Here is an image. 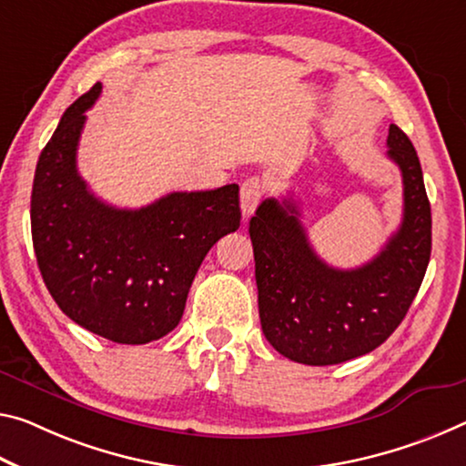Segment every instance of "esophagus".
Wrapping results in <instances>:
<instances>
[{
    "label": "esophagus",
    "mask_w": 466,
    "mask_h": 466,
    "mask_svg": "<svg viewBox=\"0 0 466 466\" xmlns=\"http://www.w3.org/2000/svg\"><path fill=\"white\" fill-rule=\"evenodd\" d=\"M263 197V184L259 178H248L240 187V209L242 216L248 218L257 209Z\"/></svg>",
    "instance_id": "esophagus-1"
}]
</instances>
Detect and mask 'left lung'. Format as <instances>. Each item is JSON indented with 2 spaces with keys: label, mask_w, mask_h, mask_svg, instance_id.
Listing matches in <instances>:
<instances>
[{
  "label": "left lung",
  "mask_w": 466,
  "mask_h": 466,
  "mask_svg": "<svg viewBox=\"0 0 466 466\" xmlns=\"http://www.w3.org/2000/svg\"><path fill=\"white\" fill-rule=\"evenodd\" d=\"M388 157L400 167L402 224L357 269L315 253L294 198H265L248 224L268 342L302 365H338L378 349L400 326L431 255V207L409 137L390 124Z\"/></svg>",
  "instance_id": "left-lung-1"
}]
</instances>
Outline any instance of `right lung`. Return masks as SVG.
<instances>
[{"mask_svg": "<svg viewBox=\"0 0 466 466\" xmlns=\"http://www.w3.org/2000/svg\"><path fill=\"white\" fill-rule=\"evenodd\" d=\"M101 83L66 109L36 161L33 247L43 282L78 326L117 344H147L178 326L190 284L221 236L240 226L238 184L169 193L117 209L76 169L86 116Z\"/></svg>", "mask_w": 466, "mask_h": 466, "instance_id": "1", "label": "right lung"}]
</instances>
